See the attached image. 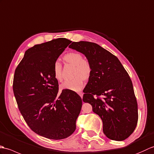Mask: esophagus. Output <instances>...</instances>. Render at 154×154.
Wrapping results in <instances>:
<instances>
[{"instance_id":"34e87169","label":"esophagus","mask_w":154,"mask_h":154,"mask_svg":"<svg viewBox=\"0 0 154 154\" xmlns=\"http://www.w3.org/2000/svg\"><path fill=\"white\" fill-rule=\"evenodd\" d=\"M78 94H79V95L81 97V98L82 99V97H83V93H82V92H78Z\"/></svg>"}]
</instances>
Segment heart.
I'll list each match as a JSON object with an SVG mask.
<instances>
[{
    "label": "heart",
    "instance_id": "obj_1",
    "mask_svg": "<svg viewBox=\"0 0 154 154\" xmlns=\"http://www.w3.org/2000/svg\"><path fill=\"white\" fill-rule=\"evenodd\" d=\"M67 63L76 66L74 78L72 80L64 81L60 85L61 90L79 91L84 87L83 79H88L91 72V66L87 60H84L83 55L80 53L72 52L64 56ZM53 76L57 81L62 80V66L59 62L54 63L53 65Z\"/></svg>",
    "mask_w": 154,
    "mask_h": 154
}]
</instances>
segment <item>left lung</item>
Wrapping results in <instances>:
<instances>
[{
	"mask_svg": "<svg viewBox=\"0 0 154 154\" xmlns=\"http://www.w3.org/2000/svg\"><path fill=\"white\" fill-rule=\"evenodd\" d=\"M68 47L84 54L91 66L83 101L91 104L100 116L108 138L124 140L134 132L138 118L137 101L127 72L117 57L96 43L82 41L72 42Z\"/></svg>",
	"mask_w": 154,
	"mask_h": 154,
	"instance_id": "left-lung-1",
	"label": "left lung"
}]
</instances>
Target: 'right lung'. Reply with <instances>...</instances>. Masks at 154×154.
Here are the masks:
<instances>
[{"instance_id": "obj_1", "label": "right lung", "mask_w": 154, "mask_h": 154, "mask_svg": "<svg viewBox=\"0 0 154 154\" xmlns=\"http://www.w3.org/2000/svg\"><path fill=\"white\" fill-rule=\"evenodd\" d=\"M72 42L59 38L27 50L15 70L13 91L19 110L32 131L43 137L61 140L76 130L82 101L76 92L63 90L53 65Z\"/></svg>"}]
</instances>
